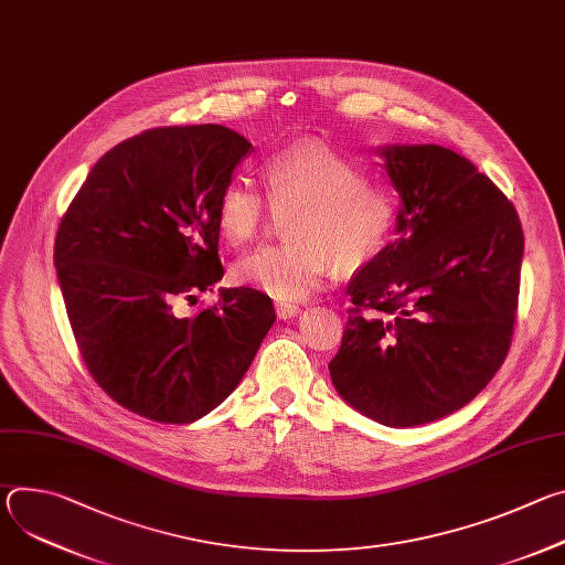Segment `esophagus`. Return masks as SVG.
Wrapping results in <instances>:
<instances>
[{
    "mask_svg": "<svg viewBox=\"0 0 565 565\" xmlns=\"http://www.w3.org/2000/svg\"><path fill=\"white\" fill-rule=\"evenodd\" d=\"M275 312L279 319H290L299 312V306L297 303H288V301H277L275 303Z\"/></svg>",
    "mask_w": 565,
    "mask_h": 565,
    "instance_id": "obj_1",
    "label": "esophagus"
}]
</instances>
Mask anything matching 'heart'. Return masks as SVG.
<instances>
[{
  "label": "heart",
  "mask_w": 565,
  "mask_h": 565,
  "mask_svg": "<svg viewBox=\"0 0 565 565\" xmlns=\"http://www.w3.org/2000/svg\"><path fill=\"white\" fill-rule=\"evenodd\" d=\"M266 192L248 179L230 181L216 203L221 236L244 248L275 212L288 214L286 244L266 246L234 266V279L279 301L315 292L331 266L364 268L388 246L399 218V196L342 153L299 142L270 156Z\"/></svg>",
  "instance_id": "1"
}]
</instances>
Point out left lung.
<instances>
[{
	"instance_id": "left-lung-1",
	"label": "left lung",
	"mask_w": 565,
	"mask_h": 565,
	"mask_svg": "<svg viewBox=\"0 0 565 565\" xmlns=\"http://www.w3.org/2000/svg\"><path fill=\"white\" fill-rule=\"evenodd\" d=\"M402 196L399 238L349 284L340 395L386 427H416L471 402L508 358L523 227L512 201L438 145L382 149Z\"/></svg>"
}]
</instances>
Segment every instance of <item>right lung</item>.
Instances as JSON below:
<instances>
[{
	"label": "right lung",
	"instance_id": "add662e5",
	"mask_svg": "<svg viewBox=\"0 0 565 565\" xmlns=\"http://www.w3.org/2000/svg\"><path fill=\"white\" fill-rule=\"evenodd\" d=\"M253 145L221 125L156 127L109 149L68 203L53 259L79 355L127 412L188 425L236 388L275 321L268 295L225 288L216 203Z\"/></svg>",
	"mask_w": 565,
	"mask_h": 565
}]
</instances>
